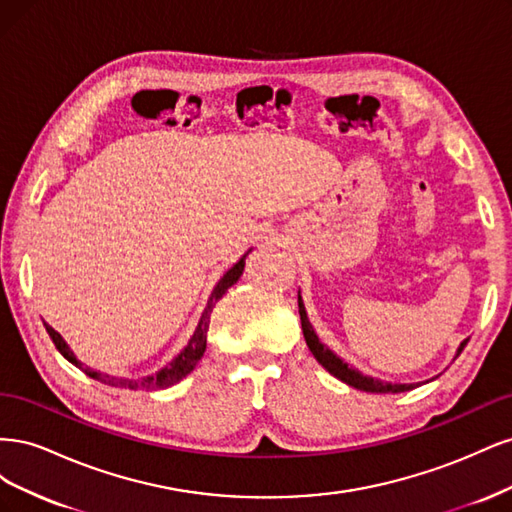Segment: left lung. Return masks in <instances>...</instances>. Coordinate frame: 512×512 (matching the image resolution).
I'll use <instances>...</instances> for the list:
<instances>
[{"instance_id": "left-lung-1", "label": "left lung", "mask_w": 512, "mask_h": 512, "mask_svg": "<svg viewBox=\"0 0 512 512\" xmlns=\"http://www.w3.org/2000/svg\"><path fill=\"white\" fill-rule=\"evenodd\" d=\"M299 314H301V329H303V335H305V344L307 348L312 350V354L316 356V361L329 371V374H333L337 380H342L346 384H350L352 389H359V391H367V393H404V391H410L414 389V384H393V382H382V380H374L371 376H363L359 369H352L348 367V363H344L342 359H339L337 354H333V350H329L327 346H324L318 335L314 333V327L309 324L307 320V314H305V305L301 301V294H299ZM468 339L466 342H461L459 350H457V356L461 354V350L466 348Z\"/></svg>"}]
</instances>
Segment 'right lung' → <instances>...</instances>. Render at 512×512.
Instances as JSON below:
<instances>
[{
	"label": "right lung",
	"mask_w": 512,
	"mask_h": 512,
	"mask_svg": "<svg viewBox=\"0 0 512 512\" xmlns=\"http://www.w3.org/2000/svg\"><path fill=\"white\" fill-rule=\"evenodd\" d=\"M245 256H247V254H245ZM245 256L237 262V265H232V269H228V271L222 275V280L218 282V286L213 288L211 297H209V301H207L205 312H203V316H200V322H198V327H196L192 339L188 342V346H185V348L175 356V359L170 361L164 369H160L158 374L141 378V380H123V378L102 376L100 371H94V369H85V374H87L89 378H94V380L102 382V384L119 386V389H130V391H158V389H168V386H173L175 382H179L181 378L188 376L190 371L196 367V363H198L200 359H203V354H205V348H207V331H209V320H211L213 307H215V303H218V301L224 297L226 290H228L232 284H237V280H239L241 273H243V267H245ZM44 327H46V333L51 335L55 348H57L61 354H64V359H68V361H70L72 365H76V367H81V363L76 361V356L72 354V350L68 348V344L64 342V339H61V335H59L55 329H51L49 324H44ZM81 369H83V367H81Z\"/></svg>",
	"instance_id": "right-lung-1"
}]
</instances>
